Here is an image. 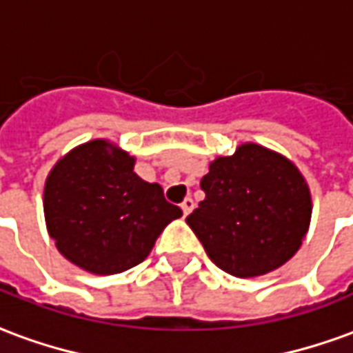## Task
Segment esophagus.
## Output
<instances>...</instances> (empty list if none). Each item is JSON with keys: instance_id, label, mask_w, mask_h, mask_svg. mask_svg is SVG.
Masks as SVG:
<instances>
[{"instance_id": "esophagus-1", "label": "esophagus", "mask_w": 353, "mask_h": 353, "mask_svg": "<svg viewBox=\"0 0 353 353\" xmlns=\"http://www.w3.org/2000/svg\"><path fill=\"white\" fill-rule=\"evenodd\" d=\"M181 209H182V213H184V217H186L192 209H194V200H192V198H186V200L181 203Z\"/></svg>"}]
</instances>
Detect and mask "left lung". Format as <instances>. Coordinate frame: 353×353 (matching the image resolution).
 <instances>
[{"instance_id":"1","label":"left lung","mask_w":353,"mask_h":353,"mask_svg":"<svg viewBox=\"0 0 353 353\" xmlns=\"http://www.w3.org/2000/svg\"><path fill=\"white\" fill-rule=\"evenodd\" d=\"M205 200L186 217L209 259L240 279L273 271L307 232L311 198L300 171L257 144L219 157L201 179Z\"/></svg>"}]
</instances>
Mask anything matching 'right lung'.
<instances>
[{
  "instance_id": "1",
  "label": "right lung",
  "mask_w": 353,
  "mask_h": 353,
  "mask_svg": "<svg viewBox=\"0 0 353 353\" xmlns=\"http://www.w3.org/2000/svg\"><path fill=\"white\" fill-rule=\"evenodd\" d=\"M43 213L50 236L70 263L96 274L142 263L181 208L157 182L134 172V157L105 140L80 145L48 176Z\"/></svg>"
}]
</instances>
